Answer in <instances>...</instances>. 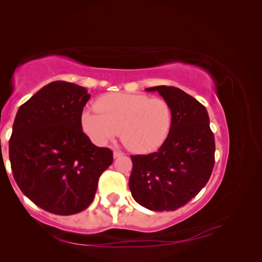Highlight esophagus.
I'll list each match as a JSON object with an SVG mask.
<instances>
[{
    "label": "esophagus",
    "mask_w": 262,
    "mask_h": 262,
    "mask_svg": "<svg viewBox=\"0 0 262 262\" xmlns=\"http://www.w3.org/2000/svg\"><path fill=\"white\" fill-rule=\"evenodd\" d=\"M122 152L121 151H117V150H115V151H113V157L114 158H119V157H121L122 156Z\"/></svg>",
    "instance_id": "obj_1"
}]
</instances>
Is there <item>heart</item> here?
<instances>
[{
    "instance_id": "b5f03b06",
    "label": "heart",
    "mask_w": 262,
    "mask_h": 262,
    "mask_svg": "<svg viewBox=\"0 0 262 262\" xmlns=\"http://www.w3.org/2000/svg\"><path fill=\"white\" fill-rule=\"evenodd\" d=\"M95 108L81 113V127L99 147L114 140L120 132L122 143L132 151L152 152L165 142L171 129V106L162 98L110 94L97 99Z\"/></svg>"
}]
</instances>
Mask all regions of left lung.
I'll list each match as a JSON object with an SVG mask.
<instances>
[{"instance_id":"obj_1","label":"left lung","mask_w":262,"mask_h":262,"mask_svg":"<svg viewBox=\"0 0 262 262\" xmlns=\"http://www.w3.org/2000/svg\"><path fill=\"white\" fill-rule=\"evenodd\" d=\"M172 110L167 139L157 152L132 156L129 189L152 211L177 210L205 187L215 163V140L205 106L178 88L158 85Z\"/></svg>"}]
</instances>
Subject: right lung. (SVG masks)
Returning <instances> with one entry per match:
<instances>
[{"mask_svg": "<svg viewBox=\"0 0 262 262\" xmlns=\"http://www.w3.org/2000/svg\"><path fill=\"white\" fill-rule=\"evenodd\" d=\"M89 99L86 88L55 81L17 111L9 141L14 178L25 196L52 214L86 209L113 162L108 148L83 133L81 113Z\"/></svg>", "mask_w": 262, "mask_h": 262, "instance_id": "add662e5", "label": "right lung"}]
</instances>
